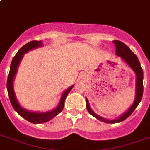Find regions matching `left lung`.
I'll return each instance as SVG.
<instances>
[{
  "label": "left lung",
  "mask_w": 150,
  "mask_h": 150,
  "mask_svg": "<svg viewBox=\"0 0 150 150\" xmlns=\"http://www.w3.org/2000/svg\"><path fill=\"white\" fill-rule=\"evenodd\" d=\"M113 43L115 44L116 46V55L118 56L122 59V60L126 62L131 69L134 71V72L136 75V89H135V99L134 100L133 104L131 105L130 108L126 111L125 112L123 113L118 118L114 119V120H108V119L103 118L101 116H98L93 112L91 108H90V104L88 101L87 98H86V108L90 115H92L93 117L98 119L100 121H102L104 123H116L122 122L125 120L126 119L131 116L134 109L139 105L142 98L143 94V70L141 67L140 62H139L138 57L132 51H131L129 47H127L124 43L120 41H113Z\"/></svg>",
  "instance_id": "obj_1"
}]
</instances>
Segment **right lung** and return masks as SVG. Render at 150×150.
Masks as SVG:
<instances>
[{
  "mask_svg": "<svg viewBox=\"0 0 150 150\" xmlns=\"http://www.w3.org/2000/svg\"><path fill=\"white\" fill-rule=\"evenodd\" d=\"M42 41H31V42H28L27 44L24 45L21 49L17 52L16 54L12 61L11 63V66H10V71H9L8 77V81H7V90H8V93L9 99L11 101V104L15 111L16 112L19 116H21L23 118L27 120L30 123H43L45 122L50 121L52 118H54L55 116H57L59 113L62 112L64 106V101L66 99V97L67 96L68 93L70 92L71 89L73 88L74 85L71 86L70 87L67 88V90H65L63 92L61 98H60V102L57 105V106L54 109H52L49 112H30L27 109H25L22 107L18 102V100L16 97V93L14 91V87H13V83H14V79L16 75L17 70H18V67L20 61L23 57V55L29 52L30 50L36 49V48L42 47Z\"/></svg>",
  "mask_w": 150,
  "mask_h": 150,
  "instance_id": "right-lung-1",
  "label": "right lung"
}]
</instances>
